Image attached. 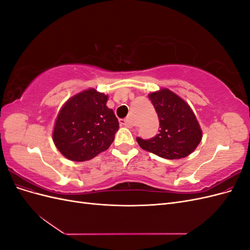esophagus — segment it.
Instances as JSON below:
<instances>
[{
  "mask_svg": "<svg viewBox=\"0 0 250 250\" xmlns=\"http://www.w3.org/2000/svg\"><path fill=\"white\" fill-rule=\"evenodd\" d=\"M121 124H122L123 126H125V127H128V128H131L133 125H132V122H131V120L130 119H123V120H121V122H120Z\"/></svg>",
  "mask_w": 250,
  "mask_h": 250,
  "instance_id": "1",
  "label": "esophagus"
}]
</instances>
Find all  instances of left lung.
Masks as SVG:
<instances>
[{"label":"left lung","instance_id":"obj_1","mask_svg":"<svg viewBox=\"0 0 250 250\" xmlns=\"http://www.w3.org/2000/svg\"><path fill=\"white\" fill-rule=\"evenodd\" d=\"M149 99L156 110L161 129L151 139L137 138L141 148L167 160H178L191 154L202 138L191 107L167 88L149 94Z\"/></svg>","mask_w":250,"mask_h":250}]
</instances>
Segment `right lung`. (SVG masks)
Returning <instances> with one entry per match:
<instances>
[{"instance_id": "1", "label": "right lung", "mask_w": 250, "mask_h": 250, "mask_svg": "<svg viewBox=\"0 0 250 250\" xmlns=\"http://www.w3.org/2000/svg\"><path fill=\"white\" fill-rule=\"evenodd\" d=\"M107 99L90 88L66 101L53 131L60 153L71 161L84 162L109 148L119 130V121L106 106Z\"/></svg>"}]
</instances>
